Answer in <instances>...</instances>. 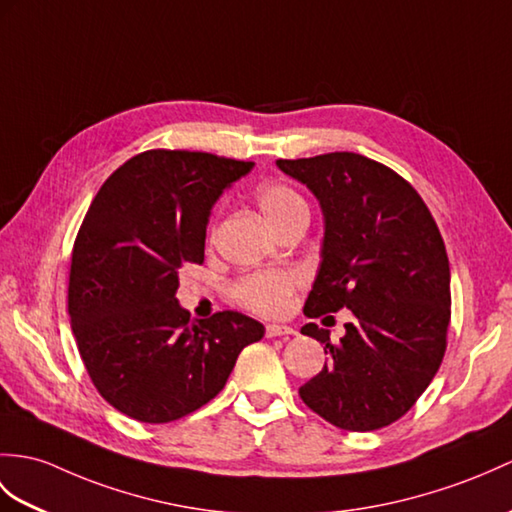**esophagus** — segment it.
<instances>
[{
    "instance_id": "esophagus-1",
    "label": "esophagus",
    "mask_w": 512,
    "mask_h": 512,
    "mask_svg": "<svg viewBox=\"0 0 512 512\" xmlns=\"http://www.w3.org/2000/svg\"><path fill=\"white\" fill-rule=\"evenodd\" d=\"M294 329L288 325H266V336L268 338H283V336H292Z\"/></svg>"
}]
</instances>
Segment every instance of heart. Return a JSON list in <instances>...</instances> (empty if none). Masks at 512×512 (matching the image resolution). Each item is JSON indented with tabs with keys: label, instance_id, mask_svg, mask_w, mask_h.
Segmentation results:
<instances>
[{
	"label": "heart",
	"instance_id": "1",
	"mask_svg": "<svg viewBox=\"0 0 512 512\" xmlns=\"http://www.w3.org/2000/svg\"><path fill=\"white\" fill-rule=\"evenodd\" d=\"M255 202L264 218L281 231L303 213H307L305 200L296 194L290 185L279 181L261 183L255 189ZM213 240V233H211ZM303 275L296 268H266L253 270L237 277L229 294L231 299L244 310L259 316H281L288 312L294 292L301 288Z\"/></svg>",
	"mask_w": 512,
	"mask_h": 512
}]
</instances>
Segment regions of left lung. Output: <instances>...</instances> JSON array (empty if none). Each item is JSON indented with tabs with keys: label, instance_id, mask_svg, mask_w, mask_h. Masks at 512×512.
Wrapping results in <instances>:
<instances>
[{
	"label": "left lung",
	"instance_id": "1",
	"mask_svg": "<svg viewBox=\"0 0 512 512\" xmlns=\"http://www.w3.org/2000/svg\"><path fill=\"white\" fill-rule=\"evenodd\" d=\"M277 165L312 189L325 216L323 261L303 312L347 307L355 316L340 342L316 323L301 329L329 358L299 395L340 430H379L417 403L443 362L451 292L441 231L406 178L362 154Z\"/></svg>",
	"mask_w": 512,
	"mask_h": 512
}]
</instances>
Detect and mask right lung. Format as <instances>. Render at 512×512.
<instances>
[{"label": "right lung", "instance_id": "right-lung-1", "mask_svg": "<svg viewBox=\"0 0 512 512\" xmlns=\"http://www.w3.org/2000/svg\"><path fill=\"white\" fill-rule=\"evenodd\" d=\"M251 161L146 150L106 178L71 251L67 310L100 395L141 423H170L227 384L264 325L237 312L189 320L178 270L205 261L211 205Z\"/></svg>", "mask_w": 512, "mask_h": 512}]
</instances>
